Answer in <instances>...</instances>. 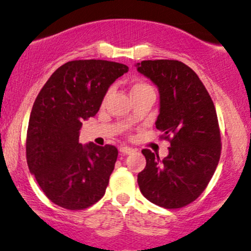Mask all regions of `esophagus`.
Segmentation results:
<instances>
[{"mask_svg":"<svg viewBox=\"0 0 251 251\" xmlns=\"http://www.w3.org/2000/svg\"><path fill=\"white\" fill-rule=\"evenodd\" d=\"M120 152L122 153V154H131V153L135 152V150L131 147H126V146H121L120 147Z\"/></svg>","mask_w":251,"mask_h":251,"instance_id":"obj_1","label":"esophagus"}]
</instances>
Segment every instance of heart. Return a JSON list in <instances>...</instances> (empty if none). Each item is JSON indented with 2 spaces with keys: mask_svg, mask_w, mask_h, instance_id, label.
<instances>
[{
  "mask_svg": "<svg viewBox=\"0 0 251 251\" xmlns=\"http://www.w3.org/2000/svg\"><path fill=\"white\" fill-rule=\"evenodd\" d=\"M150 86L147 85V83H144V82H136L134 83L133 87H131V92H136V91H140V90H144V88H148Z\"/></svg>",
  "mask_w": 251,
  "mask_h": 251,
  "instance_id": "b5f03b06",
  "label": "heart"
}]
</instances>
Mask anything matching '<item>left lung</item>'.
Returning a JSON list of instances; mask_svg holds the SVG:
<instances>
[{
	"label": "left lung",
	"mask_w": 251,
	"mask_h": 251,
	"mask_svg": "<svg viewBox=\"0 0 251 251\" xmlns=\"http://www.w3.org/2000/svg\"><path fill=\"white\" fill-rule=\"evenodd\" d=\"M137 72L159 91L155 121L169 140L164 159L142 150L146 168L137 175L142 195L164 208H180L206 189L220 159V131L211 96L196 73L174 60L142 61Z\"/></svg>",
	"instance_id": "obj_1"
}]
</instances>
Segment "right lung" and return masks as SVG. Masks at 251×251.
<instances>
[{"label": "right lung", "instance_id": "right-lung-1", "mask_svg": "<svg viewBox=\"0 0 251 251\" xmlns=\"http://www.w3.org/2000/svg\"><path fill=\"white\" fill-rule=\"evenodd\" d=\"M128 67L77 60L56 69L29 115L26 158L48 199L66 209H83L104 196L118 151L79 142L82 121L96 116L110 86Z\"/></svg>", "mask_w": 251, "mask_h": 251}]
</instances>
